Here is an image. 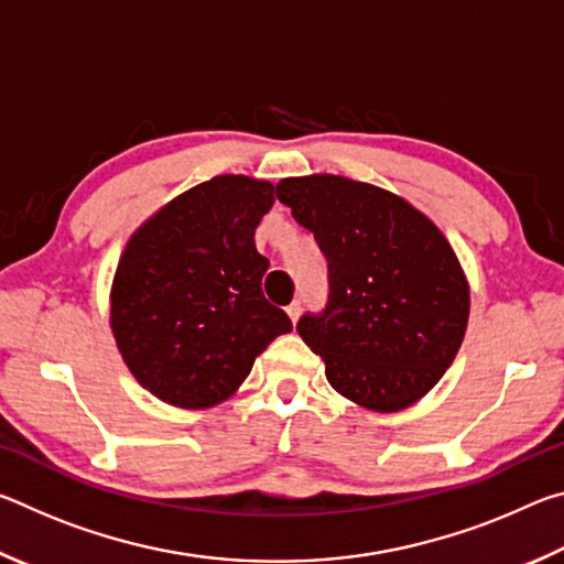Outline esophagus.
<instances>
[{"instance_id":"34e87169","label":"esophagus","mask_w":564,"mask_h":564,"mask_svg":"<svg viewBox=\"0 0 564 564\" xmlns=\"http://www.w3.org/2000/svg\"><path fill=\"white\" fill-rule=\"evenodd\" d=\"M285 313H289V318L295 323L299 321V316H301V301H293V303H289V308H285Z\"/></svg>"}]
</instances>
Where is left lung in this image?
<instances>
[{
  "label": "left lung",
  "mask_w": 564,
  "mask_h": 564,
  "mask_svg": "<svg viewBox=\"0 0 564 564\" xmlns=\"http://www.w3.org/2000/svg\"><path fill=\"white\" fill-rule=\"evenodd\" d=\"M275 196L328 261L326 308L295 326L328 383L380 413L415 403L467 328L470 291L451 243L403 198L360 181L283 178Z\"/></svg>",
  "instance_id": "1"
}]
</instances>
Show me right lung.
I'll return each mask as SVG.
<instances>
[{
	"mask_svg": "<svg viewBox=\"0 0 564 564\" xmlns=\"http://www.w3.org/2000/svg\"><path fill=\"white\" fill-rule=\"evenodd\" d=\"M269 181L216 176L131 236L111 289V330L129 370L178 408L221 403L293 323L261 291L269 259L256 226L273 206Z\"/></svg>",
	"mask_w": 564,
	"mask_h": 564,
	"instance_id": "add662e5",
	"label": "right lung"
}]
</instances>
